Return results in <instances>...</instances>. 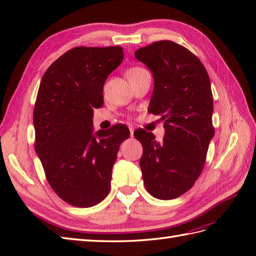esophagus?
Segmentation results:
<instances>
[{"instance_id": "1", "label": "esophagus", "mask_w": 256, "mask_h": 256, "mask_svg": "<svg viewBox=\"0 0 256 256\" xmlns=\"http://www.w3.org/2000/svg\"><path fill=\"white\" fill-rule=\"evenodd\" d=\"M128 128H130V134H131V138H133V133H134V126H132V125H130Z\"/></svg>"}]
</instances>
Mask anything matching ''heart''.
<instances>
[{"mask_svg":"<svg viewBox=\"0 0 256 256\" xmlns=\"http://www.w3.org/2000/svg\"><path fill=\"white\" fill-rule=\"evenodd\" d=\"M140 69H143V68H131V69H130L128 72V76L133 74V72H138V70H140Z\"/></svg>","mask_w":256,"mask_h":256,"instance_id":"heart-1","label":"heart"}]
</instances>
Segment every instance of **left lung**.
Here are the masks:
<instances>
[{
	"label": "left lung",
	"mask_w": 256,
	"mask_h": 256,
	"mask_svg": "<svg viewBox=\"0 0 256 256\" xmlns=\"http://www.w3.org/2000/svg\"><path fill=\"white\" fill-rule=\"evenodd\" d=\"M134 55L154 77L148 111L165 121L162 142L145 130L134 132L143 146L144 184L157 199H175L199 178L214 135L210 79L199 58L172 40L155 42Z\"/></svg>",
	"instance_id": "left-lung-1"
}]
</instances>
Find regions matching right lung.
Returning a JSON list of instances; mask_svg holds the SVG:
<instances>
[{"label":"right lung","instance_id":"obj_1","mask_svg":"<svg viewBox=\"0 0 256 256\" xmlns=\"http://www.w3.org/2000/svg\"><path fill=\"white\" fill-rule=\"evenodd\" d=\"M124 57L121 46L74 47L46 70L34 108L35 152L47 182L67 204L89 208L111 189L112 167L128 128L94 133L103 86Z\"/></svg>","mask_w":256,"mask_h":256}]
</instances>
